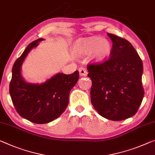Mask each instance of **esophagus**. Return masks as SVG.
Returning a JSON list of instances; mask_svg holds the SVG:
<instances>
[{"mask_svg":"<svg viewBox=\"0 0 155 155\" xmlns=\"http://www.w3.org/2000/svg\"><path fill=\"white\" fill-rule=\"evenodd\" d=\"M79 72H80V75L81 76H86L87 75V71L85 68H79Z\"/></svg>","mask_w":155,"mask_h":155,"instance_id":"34e87169","label":"esophagus"}]
</instances>
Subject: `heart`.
<instances>
[{
  "mask_svg": "<svg viewBox=\"0 0 155 155\" xmlns=\"http://www.w3.org/2000/svg\"><path fill=\"white\" fill-rule=\"evenodd\" d=\"M111 44L109 40L100 37H91L78 40L75 51L79 55L91 54L96 61H102L109 58L111 53Z\"/></svg>",
  "mask_w": 155,
  "mask_h": 155,
  "instance_id": "1",
  "label": "heart"
}]
</instances>
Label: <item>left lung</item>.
I'll return each instance as SVG.
<instances>
[{"mask_svg": "<svg viewBox=\"0 0 155 155\" xmlns=\"http://www.w3.org/2000/svg\"><path fill=\"white\" fill-rule=\"evenodd\" d=\"M112 41L107 59L87 65L91 78V101L102 117L122 120L135 115L144 96L143 62L130 43L107 33Z\"/></svg>", "mask_w": 155, "mask_h": 155, "instance_id": "1", "label": "left lung"}]
</instances>
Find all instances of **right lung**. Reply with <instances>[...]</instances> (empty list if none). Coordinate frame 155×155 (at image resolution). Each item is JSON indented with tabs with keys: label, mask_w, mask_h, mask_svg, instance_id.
Segmentation results:
<instances>
[{
	"label": "right lung",
	"mask_w": 155,
	"mask_h": 155,
	"mask_svg": "<svg viewBox=\"0 0 155 155\" xmlns=\"http://www.w3.org/2000/svg\"><path fill=\"white\" fill-rule=\"evenodd\" d=\"M32 41L14 64L9 94L14 108L21 117L37 124H44L61 116L68 104L69 93L79 79V71L72 74L58 73L41 84L25 82L21 75V65L38 42Z\"/></svg>",
	"instance_id": "add662e5"
}]
</instances>
